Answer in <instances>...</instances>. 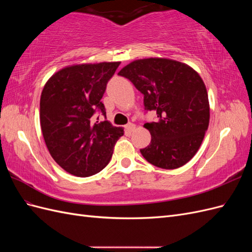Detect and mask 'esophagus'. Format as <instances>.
Segmentation results:
<instances>
[{"instance_id": "1", "label": "esophagus", "mask_w": 252, "mask_h": 252, "mask_svg": "<svg viewBox=\"0 0 252 252\" xmlns=\"http://www.w3.org/2000/svg\"><path fill=\"white\" fill-rule=\"evenodd\" d=\"M135 129V125L133 124V123H129V124H127L126 125V130L130 133V132H132L133 130Z\"/></svg>"}]
</instances>
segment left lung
Here are the masks:
<instances>
[{
  "instance_id": "8db88e82",
  "label": "left lung",
  "mask_w": 252,
  "mask_h": 252,
  "mask_svg": "<svg viewBox=\"0 0 252 252\" xmlns=\"http://www.w3.org/2000/svg\"><path fill=\"white\" fill-rule=\"evenodd\" d=\"M144 94L158 121L144 127L151 134L141 154L163 169L185 165L199 150L208 129L210 108L205 84L192 67L166 58L135 60L119 71Z\"/></svg>"
}]
</instances>
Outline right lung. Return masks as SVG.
<instances>
[{"instance_id":"1","label":"right lung","mask_w":252,"mask_h":252,"mask_svg":"<svg viewBox=\"0 0 252 252\" xmlns=\"http://www.w3.org/2000/svg\"><path fill=\"white\" fill-rule=\"evenodd\" d=\"M120 62L66 66L45 84L40 100L44 141L52 158L68 173L85 178L104 169L124 128L94 122L101 98ZM98 119V118H97Z\"/></svg>"}]
</instances>
